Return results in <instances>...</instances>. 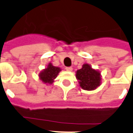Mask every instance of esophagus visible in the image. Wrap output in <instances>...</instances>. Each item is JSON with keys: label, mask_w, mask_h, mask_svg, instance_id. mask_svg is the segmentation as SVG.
<instances>
[{"label": "esophagus", "mask_w": 133, "mask_h": 133, "mask_svg": "<svg viewBox=\"0 0 133 133\" xmlns=\"http://www.w3.org/2000/svg\"><path fill=\"white\" fill-rule=\"evenodd\" d=\"M65 70L68 72H71V71H72V67H67V68H65Z\"/></svg>", "instance_id": "1"}]
</instances>
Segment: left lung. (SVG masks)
Returning a JSON list of instances; mask_svg holds the SVG:
<instances>
[{
	"instance_id": "obj_1",
	"label": "left lung",
	"mask_w": 133,
	"mask_h": 133,
	"mask_svg": "<svg viewBox=\"0 0 133 133\" xmlns=\"http://www.w3.org/2000/svg\"><path fill=\"white\" fill-rule=\"evenodd\" d=\"M76 78L81 88L85 90H95L101 84L100 72L92 68L87 63L83 64L82 68L76 72Z\"/></svg>"
}]
</instances>
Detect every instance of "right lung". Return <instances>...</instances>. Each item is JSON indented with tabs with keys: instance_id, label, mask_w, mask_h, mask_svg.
Here are the masks:
<instances>
[{
	"instance_id": "add662e5",
	"label": "right lung",
	"mask_w": 133,
	"mask_h": 133,
	"mask_svg": "<svg viewBox=\"0 0 133 133\" xmlns=\"http://www.w3.org/2000/svg\"><path fill=\"white\" fill-rule=\"evenodd\" d=\"M61 70L60 68L54 66L51 63H50L48 67L39 73L38 77L44 83L51 84L54 82V79H56Z\"/></svg>"
}]
</instances>
